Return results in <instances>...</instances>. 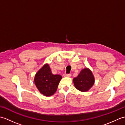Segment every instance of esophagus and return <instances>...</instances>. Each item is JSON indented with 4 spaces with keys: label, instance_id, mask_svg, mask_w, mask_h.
Wrapping results in <instances>:
<instances>
[{
    "label": "esophagus",
    "instance_id": "esophagus-1",
    "mask_svg": "<svg viewBox=\"0 0 125 125\" xmlns=\"http://www.w3.org/2000/svg\"><path fill=\"white\" fill-rule=\"evenodd\" d=\"M64 77H69L71 76V74L70 73H64Z\"/></svg>",
    "mask_w": 125,
    "mask_h": 125
}]
</instances>
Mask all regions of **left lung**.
Returning <instances> with one entry per match:
<instances>
[{"label": "left lung", "mask_w": 125, "mask_h": 125, "mask_svg": "<svg viewBox=\"0 0 125 125\" xmlns=\"http://www.w3.org/2000/svg\"><path fill=\"white\" fill-rule=\"evenodd\" d=\"M74 85L77 89L82 92H86L94 84V78L89 69L85 68L78 76L73 79Z\"/></svg>", "instance_id": "1"}]
</instances>
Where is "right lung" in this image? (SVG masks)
<instances>
[{
	"mask_svg": "<svg viewBox=\"0 0 125 125\" xmlns=\"http://www.w3.org/2000/svg\"><path fill=\"white\" fill-rule=\"evenodd\" d=\"M62 76L53 75L48 64H45L38 73L34 78L35 85L41 94L50 96L56 91Z\"/></svg>",
	"mask_w": 125,
	"mask_h": 125,
	"instance_id": "1",
	"label": "right lung"
}]
</instances>
